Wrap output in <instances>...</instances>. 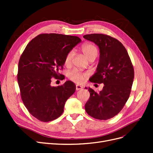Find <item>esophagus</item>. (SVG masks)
I'll list each match as a JSON object with an SVG mask.
<instances>
[{
  "instance_id": "obj_1",
  "label": "esophagus",
  "mask_w": 153,
  "mask_h": 153,
  "mask_svg": "<svg viewBox=\"0 0 153 153\" xmlns=\"http://www.w3.org/2000/svg\"><path fill=\"white\" fill-rule=\"evenodd\" d=\"M82 86H81V85H76V91H78V90H80V89H82Z\"/></svg>"
}]
</instances>
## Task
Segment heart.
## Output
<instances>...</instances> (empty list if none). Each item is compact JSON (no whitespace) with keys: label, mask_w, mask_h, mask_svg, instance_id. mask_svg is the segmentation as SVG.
I'll use <instances>...</instances> for the list:
<instances>
[{"label":"heart","mask_w":153,"mask_h":153,"mask_svg":"<svg viewBox=\"0 0 153 153\" xmlns=\"http://www.w3.org/2000/svg\"><path fill=\"white\" fill-rule=\"evenodd\" d=\"M81 50L87 59H89L92 57H96L97 55H98V49H97L95 45L91 43H86L83 45L81 47ZM73 55L74 52L72 50L67 53L65 59H64V63H65V64L68 65V64L71 63ZM88 74L87 73L80 71L77 70V69H74V70H72L68 74V77L69 79L75 82V83H77L78 84L84 82Z\"/></svg>","instance_id":"b5f03b06"}]
</instances>
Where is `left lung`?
<instances>
[{
	"instance_id": "obj_1",
	"label": "left lung",
	"mask_w": 153,
	"mask_h": 153,
	"mask_svg": "<svg viewBox=\"0 0 153 153\" xmlns=\"http://www.w3.org/2000/svg\"><path fill=\"white\" fill-rule=\"evenodd\" d=\"M84 38L100 48V61L96 72L90 82L104 84L102 91L95 92L89 87L90 98L85 109L90 116L107 120L118 114L130 94L134 69L126 49L119 41L103 34H91Z\"/></svg>"
}]
</instances>
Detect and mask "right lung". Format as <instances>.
Listing matches in <instances>:
<instances>
[{"label": "right lung", "instance_id": "add662e5", "mask_svg": "<svg viewBox=\"0 0 153 153\" xmlns=\"http://www.w3.org/2000/svg\"><path fill=\"white\" fill-rule=\"evenodd\" d=\"M81 41L74 36L41 34L22 53L17 75L21 98L29 113L39 121L48 122L61 116L66 101L75 92L71 81L57 87L50 84L53 77L62 79L59 69H62L67 53Z\"/></svg>", "mask_w": 153, "mask_h": 153}]
</instances>
